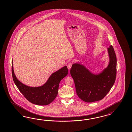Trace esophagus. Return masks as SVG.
Wrapping results in <instances>:
<instances>
[{"instance_id":"34e87169","label":"esophagus","mask_w":132,"mask_h":132,"mask_svg":"<svg viewBox=\"0 0 132 132\" xmlns=\"http://www.w3.org/2000/svg\"><path fill=\"white\" fill-rule=\"evenodd\" d=\"M72 63H69L68 64L67 67H68V69L69 70L72 67Z\"/></svg>"}]
</instances>
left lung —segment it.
Returning a JSON list of instances; mask_svg holds the SVG:
<instances>
[{
  "label": "left lung",
  "mask_w": 132,
  "mask_h": 132,
  "mask_svg": "<svg viewBox=\"0 0 132 132\" xmlns=\"http://www.w3.org/2000/svg\"><path fill=\"white\" fill-rule=\"evenodd\" d=\"M110 63L98 75L92 74L82 65H72L70 74L73 78L77 95L87 103L101 100L110 91L117 77V57L113 47L108 48Z\"/></svg>",
  "instance_id": "8db88e82"
}]
</instances>
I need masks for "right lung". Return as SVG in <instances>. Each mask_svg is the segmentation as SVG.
<instances>
[{"instance_id":"obj_1","label":"right lung","mask_w":132,"mask_h":132,"mask_svg":"<svg viewBox=\"0 0 132 132\" xmlns=\"http://www.w3.org/2000/svg\"><path fill=\"white\" fill-rule=\"evenodd\" d=\"M68 74L67 66L51 75L46 83L37 87H31L23 84L16 78L12 67L13 81L19 91L25 98L33 104L46 105L54 100L58 94L59 84Z\"/></svg>"}]
</instances>
